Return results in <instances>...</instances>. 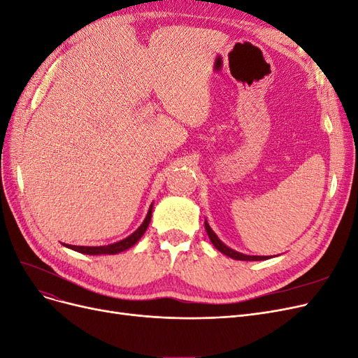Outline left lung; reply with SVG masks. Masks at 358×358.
<instances>
[{
    "mask_svg": "<svg viewBox=\"0 0 358 358\" xmlns=\"http://www.w3.org/2000/svg\"><path fill=\"white\" fill-rule=\"evenodd\" d=\"M205 230H206V233L209 236L210 242H213V245L224 255H227V257H230L233 259H237V261H264V259H268V257H261V255H245L242 252H237V250L229 248L226 243H222L218 239V236L214 233L213 229H210V226H209L206 220H205Z\"/></svg>",
    "mask_w": 358,
    "mask_h": 358,
    "instance_id": "8db88e82",
    "label": "left lung"
}]
</instances>
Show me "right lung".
Instances as JSON below:
<instances>
[{
	"label": "right lung",
	"mask_w": 358,
	"mask_h": 358,
	"mask_svg": "<svg viewBox=\"0 0 358 358\" xmlns=\"http://www.w3.org/2000/svg\"><path fill=\"white\" fill-rule=\"evenodd\" d=\"M152 209H153V203L150 205L149 213H148V215H145L144 221L141 222V226L134 233L129 234L128 237H125V239L119 241L116 243L104 245V246H75V245L63 243V246L69 248L72 250H76V252L87 254V255H115V254L122 252V250H127L131 246H134L141 239V236L145 233V230H148L150 220H152Z\"/></svg>",
	"instance_id": "obj_1"
}]
</instances>
